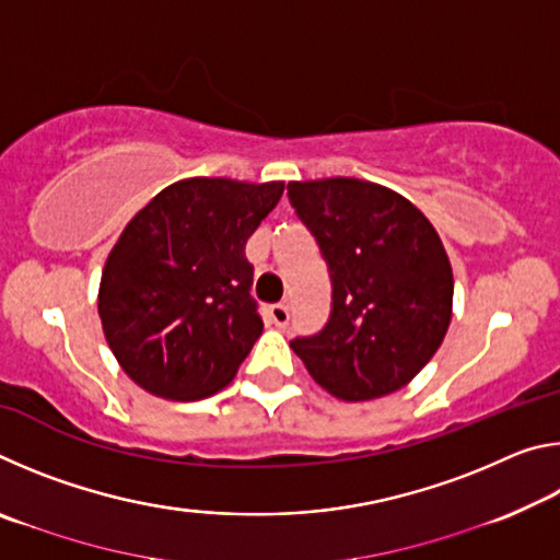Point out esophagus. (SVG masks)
Returning a JSON list of instances; mask_svg holds the SVG:
<instances>
[{
    "instance_id": "esophagus-1",
    "label": "esophagus",
    "mask_w": 560,
    "mask_h": 560,
    "mask_svg": "<svg viewBox=\"0 0 560 560\" xmlns=\"http://www.w3.org/2000/svg\"><path fill=\"white\" fill-rule=\"evenodd\" d=\"M269 318H271L273 326H279V328L287 326L289 318H291L289 303H273V306L269 308Z\"/></svg>"
}]
</instances>
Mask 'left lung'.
<instances>
[{
	"label": "left lung",
	"instance_id": "8db88e82",
	"mask_svg": "<svg viewBox=\"0 0 560 560\" xmlns=\"http://www.w3.org/2000/svg\"><path fill=\"white\" fill-rule=\"evenodd\" d=\"M334 283L326 328L291 340L311 377L348 402L400 390L438 353L454 277L438 230L417 207L358 177L289 183Z\"/></svg>",
	"mask_w": 560,
	"mask_h": 560
}]
</instances>
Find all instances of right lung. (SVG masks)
I'll return each instance as SVG.
<instances>
[{
  "instance_id": "obj_1",
  "label": "right lung",
  "mask_w": 560,
  "mask_h": 560,
  "mask_svg": "<svg viewBox=\"0 0 560 560\" xmlns=\"http://www.w3.org/2000/svg\"><path fill=\"white\" fill-rule=\"evenodd\" d=\"M283 183L187 177L126 224L101 273L98 316L132 383L202 400L240 371L264 324L244 246Z\"/></svg>"
}]
</instances>
